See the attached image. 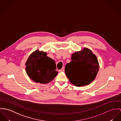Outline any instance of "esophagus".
Wrapping results in <instances>:
<instances>
[{"label":"esophagus","instance_id":"esophagus-1","mask_svg":"<svg viewBox=\"0 0 121 121\" xmlns=\"http://www.w3.org/2000/svg\"><path fill=\"white\" fill-rule=\"evenodd\" d=\"M60 72H62V71H65V68L64 67H63L61 69H60L59 70Z\"/></svg>","mask_w":121,"mask_h":121}]
</instances>
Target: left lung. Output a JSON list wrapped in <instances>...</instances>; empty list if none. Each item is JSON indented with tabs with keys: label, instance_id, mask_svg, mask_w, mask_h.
<instances>
[{
	"label": "left lung",
	"instance_id": "obj_1",
	"mask_svg": "<svg viewBox=\"0 0 121 121\" xmlns=\"http://www.w3.org/2000/svg\"><path fill=\"white\" fill-rule=\"evenodd\" d=\"M71 61L67 64L65 72L69 82L77 86L91 83L99 70L97 56L87 48L72 54Z\"/></svg>",
	"mask_w": 121,
	"mask_h": 121
}]
</instances>
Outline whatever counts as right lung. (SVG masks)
Masks as SVG:
<instances>
[{"mask_svg": "<svg viewBox=\"0 0 121 121\" xmlns=\"http://www.w3.org/2000/svg\"><path fill=\"white\" fill-rule=\"evenodd\" d=\"M47 55L46 52L36 50L29 56L26 63L27 74L36 82L48 83L57 74L55 61Z\"/></svg>", "mask_w": 121, "mask_h": 121, "instance_id": "obj_1", "label": "right lung"}]
</instances>
